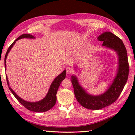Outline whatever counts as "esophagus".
I'll return each instance as SVG.
<instances>
[{
	"mask_svg": "<svg viewBox=\"0 0 135 135\" xmlns=\"http://www.w3.org/2000/svg\"><path fill=\"white\" fill-rule=\"evenodd\" d=\"M73 68H70V67H68L67 69H66V73H67L68 74H71L72 73H73Z\"/></svg>",
	"mask_w": 135,
	"mask_h": 135,
	"instance_id": "1",
	"label": "esophagus"
}]
</instances>
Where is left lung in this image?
<instances>
[{
	"label": "left lung",
	"mask_w": 135,
	"mask_h": 135,
	"mask_svg": "<svg viewBox=\"0 0 135 135\" xmlns=\"http://www.w3.org/2000/svg\"><path fill=\"white\" fill-rule=\"evenodd\" d=\"M102 41L103 46L112 50L117 53L118 66L117 73L111 85L104 93L99 95L88 93L79 84L76 75H73L71 80L74 95L78 102L88 109L98 110L109 106L115 102L120 95L128 77L129 66L127 50L120 38L110 32H104L98 37Z\"/></svg>",
	"instance_id": "obj_1"
}]
</instances>
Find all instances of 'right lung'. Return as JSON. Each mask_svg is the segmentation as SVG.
Listing matches in <instances>:
<instances>
[{
	"instance_id": "add662e5",
	"label": "right lung",
	"mask_w": 135,
	"mask_h": 135,
	"mask_svg": "<svg viewBox=\"0 0 135 135\" xmlns=\"http://www.w3.org/2000/svg\"><path fill=\"white\" fill-rule=\"evenodd\" d=\"M35 38V37L32 35L29 34H22L21 36H20L19 37H18L15 41L13 42L9 48L7 50L6 55L5 56V68L6 69V60L7 57L8 56V53L10 52V50L12 49V48L13 47L15 44L16 43V42L18 40L21 39V38ZM66 71L64 70L62 72V73H61L60 75H58L56 78H55L53 81L51 83L50 86L49 90V91L47 94V95L45 96V98H43L41 100L36 101V102H29V101H27L24 100L23 99H22L21 98H20L19 96L16 95V93L12 89V88L10 86V84H9V82L8 80V77L6 75V79L7 81V84H8L9 89L11 91V92L13 93V95L15 96V97L18 99V101L23 105V106H25L26 108L27 109L31 110V111L33 112H46L47 110H49L53 108L56 104V93L58 91L59 86H60L61 83L64 79L66 78Z\"/></svg>"
}]
</instances>
